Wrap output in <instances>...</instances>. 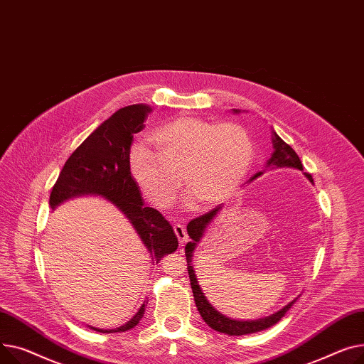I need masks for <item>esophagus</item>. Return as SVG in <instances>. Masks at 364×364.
Returning a JSON list of instances; mask_svg holds the SVG:
<instances>
[{
  "label": "esophagus",
  "instance_id": "obj_1",
  "mask_svg": "<svg viewBox=\"0 0 364 364\" xmlns=\"http://www.w3.org/2000/svg\"><path fill=\"white\" fill-rule=\"evenodd\" d=\"M173 230H175V233H176V237H178V240H179V244L181 245H183L186 241H188V233H186V230H185V228L182 226V225H175L173 226Z\"/></svg>",
  "mask_w": 364,
  "mask_h": 364
}]
</instances>
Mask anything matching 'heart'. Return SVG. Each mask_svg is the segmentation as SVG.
I'll return each mask as SVG.
<instances>
[{"label":"heart","mask_w":364,"mask_h":364,"mask_svg":"<svg viewBox=\"0 0 364 364\" xmlns=\"http://www.w3.org/2000/svg\"><path fill=\"white\" fill-rule=\"evenodd\" d=\"M151 141L157 151L144 142L131 146L129 170L146 200L159 208L175 201L181 178L197 208L225 201L245 179L254 159L250 135L235 123L185 116L157 127Z\"/></svg>","instance_id":"heart-1"}]
</instances>
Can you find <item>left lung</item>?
Returning a JSON list of instances; mask_svg holds the SVG:
<instances>
[{
    "label": "left lung",
    "instance_id": "1",
    "mask_svg": "<svg viewBox=\"0 0 364 364\" xmlns=\"http://www.w3.org/2000/svg\"><path fill=\"white\" fill-rule=\"evenodd\" d=\"M233 113H240V110H233ZM273 154L272 157L269 159L267 161V166H274V167H294V168H298V170H303V164H301V160L300 157L296 156V153L294 151V149L279 136L274 131H273ZM262 172L255 173L250 181L255 179L257 176H260ZM306 178L313 183V178L310 173H304ZM222 210V205H218L213 210H210L208 213H205V215L203 216H198L196 219H192L188 226H186V230H188V235L189 238L192 240L191 242L186 244L185 247V255H186V263H188V273H189V281H191V288H192V292H194V301L197 304V309L203 317L204 322L211 328L215 329L218 332H222V333H226V335H237V336H241V335H248V333H254V332H260L263 329H267L273 325H276L279 320L285 316V313L291 309V306L298 300V298H295V300H292L289 304H287L284 309H281L279 311H276L274 314H270L264 318H259V320H247V322H244V320H233V318H229L226 316H223L220 311H218L215 307H213L210 304V301L207 300V296L204 295L201 287L198 285V281H197V276H196V272H194V267H192L191 262H192V254H194V250L197 247V244L201 241L203 235H204V230L205 228L210 225V222L216 218L218 213Z\"/></svg>",
    "mask_w": 364,
    "mask_h": 364
}]
</instances>
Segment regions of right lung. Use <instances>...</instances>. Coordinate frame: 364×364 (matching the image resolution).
<instances>
[{
    "mask_svg": "<svg viewBox=\"0 0 364 364\" xmlns=\"http://www.w3.org/2000/svg\"><path fill=\"white\" fill-rule=\"evenodd\" d=\"M149 112L151 107L145 104L127 105L101 123L64 163L53 186L50 205L54 210L63 201L77 196L104 197L132 223L149 257L159 263L163 255L176 251L178 238L160 211L144 205L139 186L129 170V149L134 135L144 129V120ZM146 303L120 328L92 329L101 333L129 331L139 323Z\"/></svg>",
    "mask_w": 364,
    "mask_h": 364,
    "instance_id": "obj_1",
    "label": "right lung"
}]
</instances>
